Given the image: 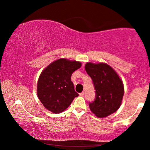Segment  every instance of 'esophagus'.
Returning a JSON list of instances; mask_svg holds the SVG:
<instances>
[{
    "instance_id": "1",
    "label": "esophagus",
    "mask_w": 150,
    "mask_h": 150,
    "mask_svg": "<svg viewBox=\"0 0 150 150\" xmlns=\"http://www.w3.org/2000/svg\"><path fill=\"white\" fill-rule=\"evenodd\" d=\"M84 94H85V92L83 91V92H81V93H79V95L81 96H84Z\"/></svg>"
}]
</instances>
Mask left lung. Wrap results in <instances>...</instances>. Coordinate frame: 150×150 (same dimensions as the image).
<instances>
[{
  "instance_id": "obj_1",
  "label": "left lung",
  "mask_w": 150,
  "mask_h": 150,
  "mask_svg": "<svg viewBox=\"0 0 150 150\" xmlns=\"http://www.w3.org/2000/svg\"><path fill=\"white\" fill-rule=\"evenodd\" d=\"M85 70L91 78L96 98L89 103L91 111L99 118L106 117L120 107L124 87L122 79L110 65L104 63L85 65Z\"/></svg>"
}]
</instances>
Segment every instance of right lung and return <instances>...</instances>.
I'll return each instance as SVG.
<instances>
[{"label":"right lung","instance_id":"1","mask_svg":"<svg viewBox=\"0 0 150 150\" xmlns=\"http://www.w3.org/2000/svg\"><path fill=\"white\" fill-rule=\"evenodd\" d=\"M81 67V62L63 58L53 61L42 71L38 82L37 94L46 109L60 113L79 96L71 76Z\"/></svg>","mask_w":150,"mask_h":150}]
</instances>
